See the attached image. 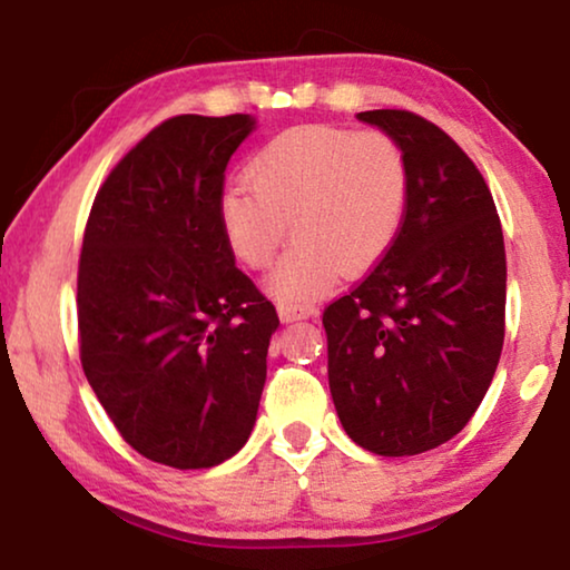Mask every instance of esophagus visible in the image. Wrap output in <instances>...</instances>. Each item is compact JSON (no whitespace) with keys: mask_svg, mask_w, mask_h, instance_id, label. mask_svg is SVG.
Returning <instances> with one entry per match:
<instances>
[{"mask_svg":"<svg viewBox=\"0 0 570 570\" xmlns=\"http://www.w3.org/2000/svg\"><path fill=\"white\" fill-rule=\"evenodd\" d=\"M278 317L281 323H294V321H307V317L317 315L315 305H307V302H278Z\"/></svg>","mask_w":570,"mask_h":570,"instance_id":"obj_1","label":"esophagus"}]
</instances>
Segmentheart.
Listing matches in <instances>:
<instances>
[{"label": "heart", "instance_id": "b5f03b06", "mask_svg": "<svg viewBox=\"0 0 570 570\" xmlns=\"http://www.w3.org/2000/svg\"><path fill=\"white\" fill-rule=\"evenodd\" d=\"M226 187L218 218L226 245L247 268L273 261L286 234L297 239L268 278L278 302L323 294L338 271L367 273L396 245L412 177L391 135L302 125L271 138Z\"/></svg>", "mask_w": 570, "mask_h": 570}]
</instances>
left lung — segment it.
<instances>
[{
    "label": "left lung",
    "instance_id": "obj_1",
    "mask_svg": "<svg viewBox=\"0 0 570 570\" xmlns=\"http://www.w3.org/2000/svg\"><path fill=\"white\" fill-rule=\"evenodd\" d=\"M412 177L396 245L325 307L328 385L346 435L414 456L459 435L495 375L505 336L503 229L482 174L432 121L375 109Z\"/></svg>",
    "mask_w": 570,
    "mask_h": 570
}]
</instances>
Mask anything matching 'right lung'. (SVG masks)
<instances>
[{
  "mask_svg": "<svg viewBox=\"0 0 570 570\" xmlns=\"http://www.w3.org/2000/svg\"><path fill=\"white\" fill-rule=\"evenodd\" d=\"M255 127L166 119L114 166L82 237V370L121 438L174 469L232 459L261 406L278 315L218 218L226 164Z\"/></svg>",
  "mask_w": 570,
  "mask_h": 570,
  "instance_id": "add662e5",
  "label": "right lung"
}]
</instances>
